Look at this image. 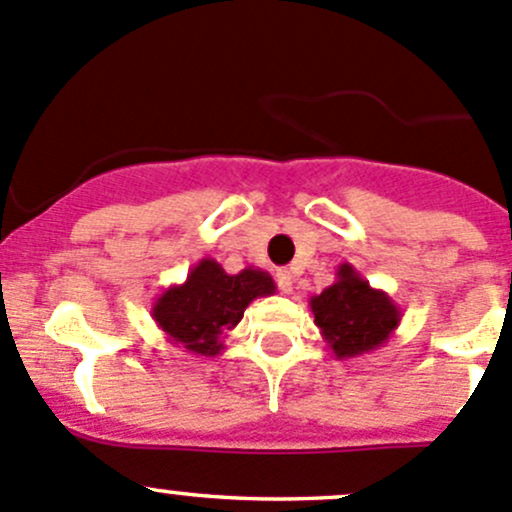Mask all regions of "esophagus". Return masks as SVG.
<instances>
[{"label": "esophagus", "mask_w": 512, "mask_h": 512, "mask_svg": "<svg viewBox=\"0 0 512 512\" xmlns=\"http://www.w3.org/2000/svg\"><path fill=\"white\" fill-rule=\"evenodd\" d=\"M277 285H280V289L285 294L292 292L294 287V275L289 270H277Z\"/></svg>", "instance_id": "34e87169"}]
</instances>
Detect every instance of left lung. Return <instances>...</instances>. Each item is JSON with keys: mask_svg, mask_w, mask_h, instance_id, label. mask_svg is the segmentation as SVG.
Wrapping results in <instances>:
<instances>
[{"mask_svg": "<svg viewBox=\"0 0 512 512\" xmlns=\"http://www.w3.org/2000/svg\"><path fill=\"white\" fill-rule=\"evenodd\" d=\"M309 309L324 344L337 359L376 352L401 324V309L394 299L384 289L371 287L349 262L339 265L334 285L309 297Z\"/></svg>", "mask_w": 512, "mask_h": 512, "instance_id": "8db88e82", "label": "left lung"}]
</instances>
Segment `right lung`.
Instances as JSON below:
<instances>
[{
	"label": "right lung",
	"instance_id": "1",
	"mask_svg": "<svg viewBox=\"0 0 512 512\" xmlns=\"http://www.w3.org/2000/svg\"><path fill=\"white\" fill-rule=\"evenodd\" d=\"M277 292L270 272L245 267L227 275L218 260L203 257L190 267L183 285H170L158 294L151 317L163 329L170 344L195 356H218L223 339L237 327L247 304Z\"/></svg>",
	"mask_w": 512,
	"mask_h": 512
}]
</instances>
